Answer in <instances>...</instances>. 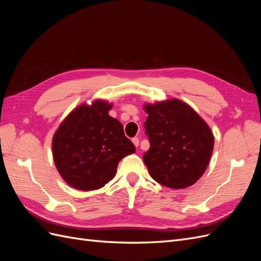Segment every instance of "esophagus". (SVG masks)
I'll use <instances>...</instances> for the list:
<instances>
[{"instance_id": "1", "label": "esophagus", "mask_w": 261, "mask_h": 261, "mask_svg": "<svg viewBox=\"0 0 261 261\" xmlns=\"http://www.w3.org/2000/svg\"><path fill=\"white\" fill-rule=\"evenodd\" d=\"M132 141H133V144L135 145V147H138V145H139V139H138L137 137L133 138V139H132Z\"/></svg>"}]
</instances>
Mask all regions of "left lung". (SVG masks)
<instances>
[{
    "label": "left lung",
    "instance_id": "8db88e82",
    "mask_svg": "<svg viewBox=\"0 0 261 261\" xmlns=\"http://www.w3.org/2000/svg\"><path fill=\"white\" fill-rule=\"evenodd\" d=\"M150 148L143 159L151 177L170 188L195 184L206 171L215 138L194 110L176 99L145 106Z\"/></svg>",
    "mask_w": 261,
    "mask_h": 261
}]
</instances>
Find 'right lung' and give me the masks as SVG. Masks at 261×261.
I'll use <instances>...</instances> for the list:
<instances>
[{"label": "right lung", "instance_id": "right-lung-1", "mask_svg": "<svg viewBox=\"0 0 261 261\" xmlns=\"http://www.w3.org/2000/svg\"><path fill=\"white\" fill-rule=\"evenodd\" d=\"M111 105L97 100L76 108L54 134L53 159L61 176L81 191L103 187L117 164L135 152L121 122L109 115Z\"/></svg>", "mask_w": 261, "mask_h": 261}]
</instances>
